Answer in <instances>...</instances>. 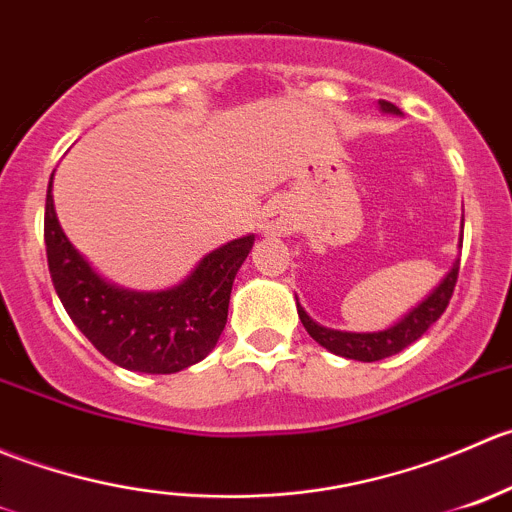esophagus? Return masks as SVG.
<instances>
[{"label": "esophagus", "instance_id": "esophagus-1", "mask_svg": "<svg viewBox=\"0 0 512 512\" xmlns=\"http://www.w3.org/2000/svg\"><path fill=\"white\" fill-rule=\"evenodd\" d=\"M258 229H261V234H266V236L291 234L293 219H291V214L286 211V206L278 204V201H273V204H268L266 209H263Z\"/></svg>", "mask_w": 512, "mask_h": 512}]
</instances>
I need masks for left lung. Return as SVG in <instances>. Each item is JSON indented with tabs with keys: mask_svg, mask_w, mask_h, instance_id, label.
Returning <instances> with one entry per match:
<instances>
[{
	"mask_svg": "<svg viewBox=\"0 0 512 512\" xmlns=\"http://www.w3.org/2000/svg\"><path fill=\"white\" fill-rule=\"evenodd\" d=\"M378 104H381V109L386 111V114H401L398 106H393L391 101H378ZM458 268H460V261H455L453 268L445 273L443 281L433 288V293H428V298H423L413 311H408L401 321L393 323V326L386 328V331L351 333V331H333V328L318 326V323L303 311L301 303H298L296 298L298 318H301L308 336H311L316 343H321L323 348H328L331 353H336V356L351 358V361H363V363L381 361V358L396 356V353H401L403 348L416 343L418 338H421L423 333H426L428 328L443 316V311L450 303V296H453L455 281H458Z\"/></svg>",
	"mask_w": 512,
	"mask_h": 512,
	"instance_id": "8db88e82",
	"label": "left lung"
}]
</instances>
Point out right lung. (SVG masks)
Wrapping results in <instances>:
<instances>
[{
    "instance_id": "1",
    "label": "right lung",
    "mask_w": 512,
    "mask_h": 512,
    "mask_svg": "<svg viewBox=\"0 0 512 512\" xmlns=\"http://www.w3.org/2000/svg\"><path fill=\"white\" fill-rule=\"evenodd\" d=\"M44 244L59 301L101 356L126 371L176 373L214 351L229 316L231 286L254 234L211 251L179 286L129 291L104 281L74 249L59 226L49 181Z\"/></svg>"
}]
</instances>
